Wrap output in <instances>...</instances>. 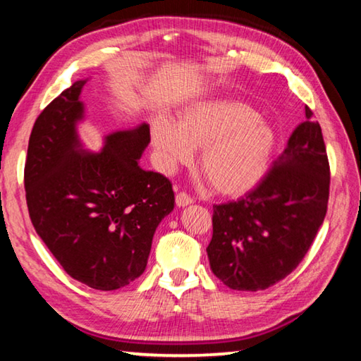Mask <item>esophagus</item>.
<instances>
[{
    "mask_svg": "<svg viewBox=\"0 0 361 361\" xmlns=\"http://www.w3.org/2000/svg\"><path fill=\"white\" fill-rule=\"evenodd\" d=\"M175 200H176V205H178V207H186V205L194 202V199L191 197V195H189V194L185 192V191H180L178 194H176Z\"/></svg>",
    "mask_w": 361,
    "mask_h": 361,
    "instance_id": "obj_1",
    "label": "esophagus"
}]
</instances>
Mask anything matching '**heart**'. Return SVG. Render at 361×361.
I'll list each match as a JSON object with an SVG mask.
<instances>
[{"label":"heart","mask_w":361,"mask_h":361,"mask_svg":"<svg viewBox=\"0 0 361 361\" xmlns=\"http://www.w3.org/2000/svg\"><path fill=\"white\" fill-rule=\"evenodd\" d=\"M157 167L170 173L200 151V170L223 195H242L266 175L276 133L252 108L235 100H205L188 106L176 124L159 118L152 124Z\"/></svg>","instance_id":"obj_1"}]
</instances>
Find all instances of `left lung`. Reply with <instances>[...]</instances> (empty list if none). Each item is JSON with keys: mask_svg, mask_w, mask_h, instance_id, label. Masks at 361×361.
Segmentation results:
<instances>
[{"mask_svg": "<svg viewBox=\"0 0 361 361\" xmlns=\"http://www.w3.org/2000/svg\"><path fill=\"white\" fill-rule=\"evenodd\" d=\"M305 106V121L253 191L213 205L207 247L212 272L232 290H266L302 261L325 219L329 162L322 127Z\"/></svg>", "mask_w": 361, "mask_h": 361, "instance_id": "1", "label": "left lung"}]
</instances>
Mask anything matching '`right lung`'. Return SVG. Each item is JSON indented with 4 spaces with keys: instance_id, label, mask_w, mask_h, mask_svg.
<instances>
[{
    "instance_id": "obj_1",
    "label": "right lung",
    "mask_w": 361,
    "mask_h": 361,
    "mask_svg": "<svg viewBox=\"0 0 361 361\" xmlns=\"http://www.w3.org/2000/svg\"><path fill=\"white\" fill-rule=\"evenodd\" d=\"M84 84L76 81L38 116L23 183L30 219L63 271L111 291L143 274L175 194L169 178L138 166L151 140L148 124L111 133L95 154L81 149L76 122Z\"/></svg>"
}]
</instances>
